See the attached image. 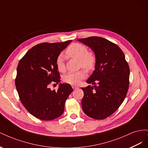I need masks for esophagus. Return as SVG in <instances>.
<instances>
[{
    "label": "esophagus",
    "instance_id": "obj_1",
    "mask_svg": "<svg viewBox=\"0 0 148 148\" xmlns=\"http://www.w3.org/2000/svg\"><path fill=\"white\" fill-rule=\"evenodd\" d=\"M72 88H73V89H78V88H79V87H78V86H75V85H73V86H72Z\"/></svg>",
    "mask_w": 148,
    "mask_h": 148
}]
</instances>
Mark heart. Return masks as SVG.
<instances>
[{
    "label": "heart",
    "mask_w": 148,
    "mask_h": 148,
    "mask_svg": "<svg viewBox=\"0 0 148 148\" xmlns=\"http://www.w3.org/2000/svg\"><path fill=\"white\" fill-rule=\"evenodd\" d=\"M66 55L70 58L78 59V65L79 67L91 70L95 68L96 58L92 52L88 51L87 47L81 43H73L66 49ZM57 68L60 72L65 70V66L64 61V57L60 55L56 59ZM86 77V71L82 70L76 72H70L66 74L63 79L64 81L70 84H78L82 79Z\"/></svg>",
    "instance_id": "1"
}]
</instances>
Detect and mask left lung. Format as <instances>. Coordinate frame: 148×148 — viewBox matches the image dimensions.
<instances>
[{"mask_svg":"<svg viewBox=\"0 0 148 148\" xmlns=\"http://www.w3.org/2000/svg\"><path fill=\"white\" fill-rule=\"evenodd\" d=\"M90 47L96 58L95 70L86 82L93 86L82 88L84 113L97 120L114 114L123 102L129 87L130 69L121 49L105 38L78 39Z\"/></svg>","mask_w":148,"mask_h":148,"instance_id":"1","label":"left lung"}]
</instances>
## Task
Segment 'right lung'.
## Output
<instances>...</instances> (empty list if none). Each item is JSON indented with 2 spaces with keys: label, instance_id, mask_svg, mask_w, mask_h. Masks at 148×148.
Masks as SVG:
<instances>
[{
  "label": "right lung",
  "instance_id": "right-lung-1",
  "mask_svg": "<svg viewBox=\"0 0 148 148\" xmlns=\"http://www.w3.org/2000/svg\"><path fill=\"white\" fill-rule=\"evenodd\" d=\"M71 42L37 44L26 53L18 65L15 86L20 99L25 109L39 119L59 117L64 111L66 99L73 91L67 83H60L57 91L49 88L52 82H60L56 59Z\"/></svg>",
  "mask_w": 148,
  "mask_h": 148
}]
</instances>
